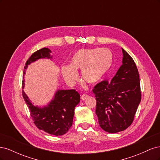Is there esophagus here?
<instances>
[{
    "mask_svg": "<svg viewBox=\"0 0 160 160\" xmlns=\"http://www.w3.org/2000/svg\"><path fill=\"white\" fill-rule=\"evenodd\" d=\"M89 98V96L87 95V94H83V95H81V99L83 100V101H84V100H85V99H87Z\"/></svg>",
    "mask_w": 160,
    "mask_h": 160,
    "instance_id": "obj_1",
    "label": "esophagus"
}]
</instances>
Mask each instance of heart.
I'll return each mask as SVG.
<instances>
[{"mask_svg":"<svg viewBox=\"0 0 160 160\" xmlns=\"http://www.w3.org/2000/svg\"><path fill=\"white\" fill-rule=\"evenodd\" d=\"M113 61V53L108 49H81L72 56L69 65L62 66L61 71L64 79L70 85L78 79V70H81V77L86 83L95 84L108 73Z\"/></svg>","mask_w":160,"mask_h":160,"instance_id":"b5f03b06","label":"heart"}]
</instances>
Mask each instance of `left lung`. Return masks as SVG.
<instances>
[{
	"label": "left lung",
	"mask_w": 160,
	"mask_h": 160,
	"mask_svg": "<svg viewBox=\"0 0 160 160\" xmlns=\"http://www.w3.org/2000/svg\"><path fill=\"white\" fill-rule=\"evenodd\" d=\"M122 49V65L113 79L97 84L93 90L99 124L101 129L111 133L122 132L130 126L141 101L136 65L132 57Z\"/></svg>",
	"instance_id": "obj_1"
}]
</instances>
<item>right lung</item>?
Here are the masks:
<instances>
[{"label":"right lung","instance_id":"add662e5","mask_svg":"<svg viewBox=\"0 0 160 160\" xmlns=\"http://www.w3.org/2000/svg\"><path fill=\"white\" fill-rule=\"evenodd\" d=\"M51 52L44 47L34 52L26 62L23 74L25 75L26 69L32 62L41 59L51 60ZM22 88H25V79ZM22 96L30 110L34 123L39 129L59 136L66 133L72 126L75 108L80 102V95L75 89H57L50 102L42 107L34 105L24 91Z\"/></svg>","mask_w":160,"mask_h":160}]
</instances>
